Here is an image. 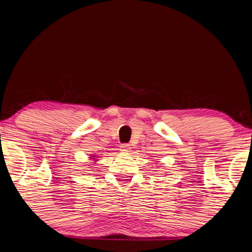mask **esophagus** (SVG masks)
Returning a JSON list of instances; mask_svg holds the SVG:
<instances>
[{"instance_id":"esophagus-1","label":"esophagus","mask_w":252,"mask_h":252,"mask_svg":"<svg viewBox=\"0 0 252 252\" xmlns=\"http://www.w3.org/2000/svg\"><path fill=\"white\" fill-rule=\"evenodd\" d=\"M129 150V144H122L120 146V151H128Z\"/></svg>"}]
</instances>
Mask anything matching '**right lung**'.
I'll return each mask as SVG.
<instances>
[{
    "label": "right lung",
    "instance_id": "right-lung-1",
    "mask_svg": "<svg viewBox=\"0 0 252 252\" xmlns=\"http://www.w3.org/2000/svg\"><path fill=\"white\" fill-rule=\"evenodd\" d=\"M92 157H93V158H92L93 160H94V161H97V159H96V156H92Z\"/></svg>",
    "mask_w": 252,
    "mask_h": 252
}]
</instances>
